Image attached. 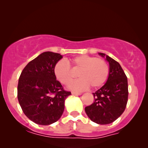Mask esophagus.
Listing matches in <instances>:
<instances>
[{
	"mask_svg": "<svg viewBox=\"0 0 148 148\" xmlns=\"http://www.w3.org/2000/svg\"><path fill=\"white\" fill-rule=\"evenodd\" d=\"M71 93H72V95H82V93L81 92H73V91L72 92H71Z\"/></svg>",
	"mask_w": 148,
	"mask_h": 148,
	"instance_id": "1",
	"label": "esophagus"
}]
</instances>
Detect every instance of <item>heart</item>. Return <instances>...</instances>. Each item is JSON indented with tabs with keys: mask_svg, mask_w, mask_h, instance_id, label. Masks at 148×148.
I'll return each mask as SVG.
<instances>
[{
	"mask_svg": "<svg viewBox=\"0 0 148 148\" xmlns=\"http://www.w3.org/2000/svg\"><path fill=\"white\" fill-rule=\"evenodd\" d=\"M70 63L73 69L80 70L78 73L80 79L75 80L69 85V88L73 90L82 91L90 86L94 89L99 88L106 83L110 73L106 62L93 56H76L71 58ZM53 72L57 79L64 85H68L74 77L72 69L64 60H60L56 64Z\"/></svg>",
	"mask_w": 148,
	"mask_h": 148,
	"instance_id": "heart-1",
	"label": "heart"
}]
</instances>
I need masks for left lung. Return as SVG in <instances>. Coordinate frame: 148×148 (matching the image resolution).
I'll list each match as a JSON object with an SVG mask.
<instances>
[{
    "label": "left lung",
    "mask_w": 148,
    "mask_h": 148,
    "mask_svg": "<svg viewBox=\"0 0 148 148\" xmlns=\"http://www.w3.org/2000/svg\"><path fill=\"white\" fill-rule=\"evenodd\" d=\"M104 57L106 55L99 53ZM110 73L106 83L93 92L94 102L85 108V112L91 121L101 125L115 121L124 112L128 98L127 79L121 65L106 56Z\"/></svg>",
    "instance_id": "8db88e82"
}]
</instances>
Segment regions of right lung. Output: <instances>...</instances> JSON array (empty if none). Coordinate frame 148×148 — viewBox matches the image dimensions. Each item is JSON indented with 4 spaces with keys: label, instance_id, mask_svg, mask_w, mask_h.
I'll return each mask as SVG.
<instances>
[{
    "label": "right lung",
    "instance_id": "1",
    "mask_svg": "<svg viewBox=\"0 0 148 148\" xmlns=\"http://www.w3.org/2000/svg\"><path fill=\"white\" fill-rule=\"evenodd\" d=\"M62 56L44 52L27 64L18 80V99L31 121L39 125L53 123L61 117L66 98L71 95L56 79L53 69Z\"/></svg>",
    "mask_w": 148,
    "mask_h": 148
}]
</instances>
